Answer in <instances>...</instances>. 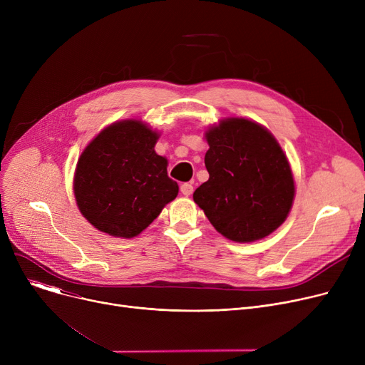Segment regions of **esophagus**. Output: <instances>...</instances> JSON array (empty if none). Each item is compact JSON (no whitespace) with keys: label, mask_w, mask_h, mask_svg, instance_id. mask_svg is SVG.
<instances>
[{"label":"esophagus","mask_w":365,"mask_h":365,"mask_svg":"<svg viewBox=\"0 0 365 365\" xmlns=\"http://www.w3.org/2000/svg\"><path fill=\"white\" fill-rule=\"evenodd\" d=\"M180 192H182L183 195H186V197L192 195V192H194V186L190 185V183H183V185L180 186Z\"/></svg>","instance_id":"obj_1"}]
</instances>
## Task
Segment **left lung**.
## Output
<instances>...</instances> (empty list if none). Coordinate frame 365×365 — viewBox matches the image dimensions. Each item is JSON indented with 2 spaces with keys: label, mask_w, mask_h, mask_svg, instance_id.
Here are the masks:
<instances>
[{
  "label": "left lung",
  "mask_w": 365,
  "mask_h": 365,
  "mask_svg": "<svg viewBox=\"0 0 365 365\" xmlns=\"http://www.w3.org/2000/svg\"><path fill=\"white\" fill-rule=\"evenodd\" d=\"M208 180L194 201L225 238L253 242L271 235L293 207L296 186L274 134L248 118H223L205 130Z\"/></svg>",
  "instance_id": "left-lung-1"
}]
</instances>
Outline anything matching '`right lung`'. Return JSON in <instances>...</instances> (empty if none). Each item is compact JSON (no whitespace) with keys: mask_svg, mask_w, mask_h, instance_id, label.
I'll return each instance as SVG.
<instances>
[{"mask_svg":"<svg viewBox=\"0 0 365 365\" xmlns=\"http://www.w3.org/2000/svg\"><path fill=\"white\" fill-rule=\"evenodd\" d=\"M160 131L142 120L115 121L81 152L73 195L81 215L101 232L134 238L179 194L158 155Z\"/></svg>","mask_w":365,"mask_h":365,"instance_id":"1","label":"right lung"}]
</instances>
